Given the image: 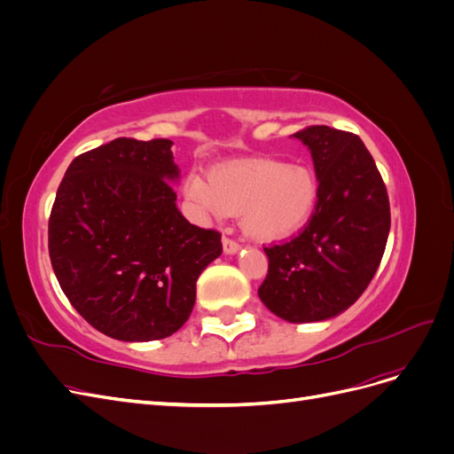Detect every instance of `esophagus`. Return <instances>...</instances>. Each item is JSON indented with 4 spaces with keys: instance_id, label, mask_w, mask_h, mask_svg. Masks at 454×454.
Wrapping results in <instances>:
<instances>
[{
    "instance_id": "1",
    "label": "esophagus",
    "mask_w": 454,
    "mask_h": 454,
    "mask_svg": "<svg viewBox=\"0 0 454 454\" xmlns=\"http://www.w3.org/2000/svg\"><path fill=\"white\" fill-rule=\"evenodd\" d=\"M222 242H223V252H225V254H237V252L240 250V244H239L235 239L223 237Z\"/></svg>"
}]
</instances>
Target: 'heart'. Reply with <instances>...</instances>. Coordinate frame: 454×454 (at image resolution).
I'll return each mask as SVG.
<instances>
[{"label":"heart","mask_w":454,"mask_h":454,"mask_svg":"<svg viewBox=\"0 0 454 454\" xmlns=\"http://www.w3.org/2000/svg\"><path fill=\"white\" fill-rule=\"evenodd\" d=\"M182 191L199 214H240L246 235L272 242L307 223L318 199V182L305 164L246 159L212 168L208 180L189 174Z\"/></svg>","instance_id":"b5f03b06"}]
</instances>
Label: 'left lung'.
Returning a JSON list of instances; mask_svg holds the SVG:
<instances>
[{
    "label": "left lung",
    "mask_w": 454,
    "mask_h": 454,
    "mask_svg": "<svg viewBox=\"0 0 454 454\" xmlns=\"http://www.w3.org/2000/svg\"><path fill=\"white\" fill-rule=\"evenodd\" d=\"M294 136L310 149L318 199L297 235L263 246L269 270L257 294L270 312L301 324L332 318L365 292L387 248L390 202L360 136L325 125Z\"/></svg>",
    "instance_id": "1"
}]
</instances>
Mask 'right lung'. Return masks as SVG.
Here are the masks:
<instances>
[{
  "instance_id": "right-lung-1",
  "label": "right lung",
  "mask_w": 454,
  "mask_h": 454,
  "mask_svg": "<svg viewBox=\"0 0 454 454\" xmlns=\"http://www.w3.org/2000/svg\"><path fill=\"white\" fill-rule=\"evenodd\" d=\"M172 142L117 138L77 155L49 217V255L74 309L100 333L155 340L180 329L222 232L176 208Z\"/></svg>"
}]
</instances>
